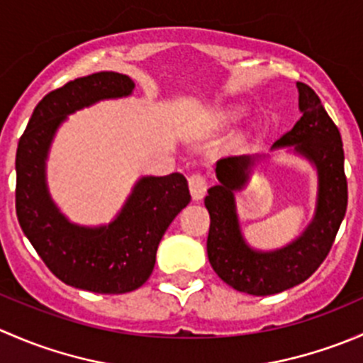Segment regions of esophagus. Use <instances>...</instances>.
I'll use <instances>...</instances> for the list:
<instances>
[{
  "mask_svg": "<svg viewBox=\"0 0 363 363\" xmlns=\"http://www.w3.org/2000/svg\"><path fill=\"white\" fill-rule=\"evenodd\" d=\"M188 182L193 200H196V202L202 200L205 196V191H207V179H205L202 174H193L191 177L188 179Z\"/></svg>",
  "mask_w": 363,
  "mask_h": 363,
  "instance_id": "1",
  "label": "esophagus"
}]
</instances>
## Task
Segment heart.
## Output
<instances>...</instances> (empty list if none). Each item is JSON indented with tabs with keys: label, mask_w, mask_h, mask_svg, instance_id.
<instances>
[{
	"label": "heart",
	"mask_w": 363,
	"mask_h": 363,
	"mask_svg": "<svg viewBox=\"0 0 363 363\" xmlns=\"http://www.w3.org/2000/svg\"><path fill=\"white\" fill-rule=\"evenodd\" d=\"M228 119H232V121L239 119V112H228Z\"/></svg>",
	"instance_id": "heart-1"
}]
</instances>
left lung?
I'll return each instance as SVG.
<instances>
[{
  "instance_id": "8db88e82",
  "label": "left lung",
  "mask_w": 363,
  "mask_h": 363,
  "mask_svg": "<svg viewBox=\"0 0 363 363\" xmlns=\"http://www.w3.org/2000/svg\"><path fill=\"white\" fill-rule=\"evenodd\" d=\"M302 117L270 151L288 149L309 161L318 175L314 216L296 239L279 250L250 246L240 228L235 191L246 186L256 163L265 156H228L216 163L218 184L208 188L205 207L211 214L207 256L214 272L226 284L247 295L281 294L316 272L334 244L346 214L347 182L340 133L318 94L296 82Z\"/></svg>"
}]
</instances>
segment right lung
Returning <instances> with one entry per match:
<instances>
[{"label": "right lung", "instance_id": "add662e5", "mask_svg": "<svg viewBox=\"0 0 363 363\" xmlns=\"http://www.w3.org/2000/svg\"><path fill=\"white\" fill-rule=\"evenodd\" d=\"M135 82L117 72L80 77L47 94L26 126L16 156V208L24 235L50 272L93 294H128L152 274L161 237L191 195L182 174L144 175L108 225L72 223L52 200L47 158L61 124L101 100L131 96Z\"/></svg>", "mask_w": 363, "mask_h": 363}]
</instances>
